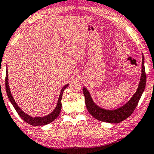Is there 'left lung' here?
Segmentation results:
<instances>
[{
	"label": "left lung",
	"instance_id": "obj_1",
	"mask_svg": "<svg viewBox=\"0 0 154 154\" xmlns=\"http://www.w3.org/2000/svg\"><path fill=\"white\" fill-rule=\"evenodd\" d=\"M142 76L140 82L135 94L133 95L131 99L126 104L118 109L114 110H107L100 108L94 103L89 92L85 87L83 88V93L85 98V103L88 111L95 119L103 122L117 123L121 121H124L128 118L138 105L140 98L144 92L145 86H146V75L144 68V58L142 56Z\"/></svg>",
	"mask_w": 154,
	"mask_h": 154
}]
</instances>
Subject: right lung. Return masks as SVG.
I'll use <instances>...</instances> for the list:
<instances>
[{"instance_id":"obj_1","label":"right lung","mask_w":154,"mask_h":154,"mask_svg":"<svg viewBox=\"0 0 154 154\" xmlns=\"http://www.w3.org/2000/svg\"><path fill=\"white\" fill-rule=\"evenodd\" d=\"M8 69L6 70V76H5V88H6V92H7V95L8 98H9L10 101L11 102L12 105L14 106V109H16V111L19 116L22 119L26 121V122L29 123V124H31L33 126H40V125H47L48 123L52 122V121H54L56 118L58 117V116L59 115L60 110H61V100L62 96H63V91L66 89L67 86H68V84H66V86H64L63 88L61 89V91H60L59 98H58V100L57 103V105H56V108L54 110L51 112V114H49V115L43 116V117H33V116H30L28 114H25L24 112H23L21 110L17 104L15 102L14 99L13 98V97L11 94V92L10 91V86L8 85Z\"/></svg>"}]
</instances>
